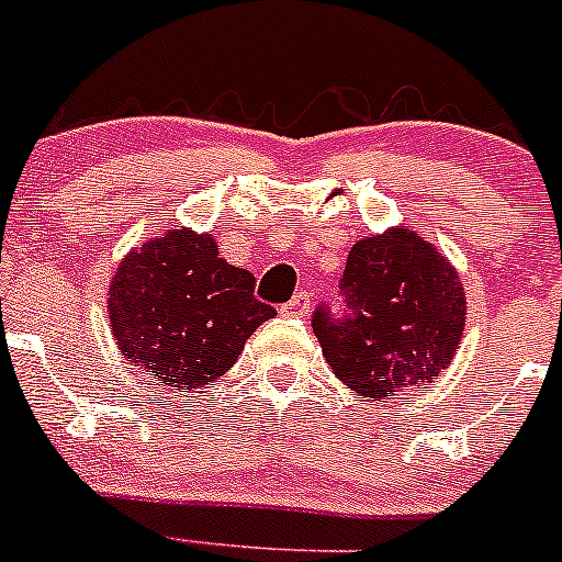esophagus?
I'll return each instance as SVG.
<instances>
[{"label":"esophagus","instance_id":"esophagus-1","mask_svg":"<svg viewBox=\"0 0 562 562\" xmlns=\"http://www.w3.org/2000/svg\"><path fill=\"white\" fill-rule=\"evenodd\" d=\"M311 305H314V297H311V292L300 289V292L294 294V297L289 300L286 305H283V314H286V316H305L311 311Z\"/></svg>","mask_w":562,"mask_h":562}]
</instances>
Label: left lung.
Segmentation results:
<instances>
[{
    "instance_id": "1",
    "label": "left lung",
    "mask_w": 562,
    "mask_h": 562,
    "mask_svg": "<svg viewBox=\"0 0 562 562\" xmlns=\"http://www.w3.org/2000/svg\"><path fill=\"white\" fill-rule=\"evenodd\" d=\"M340 311H314L324 360L346 386L386 401L452 362L465 329V297L452 265L408 229L357 240L346 259Z\"/></svg>"
}]
</instances>
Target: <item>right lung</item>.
Segmentation results:
<instances>
[{
	"label": "right lung",
	"mask_w": 562,
	"mask_h": 562,
	"mask_svg": "<svg viewBox=\"0 0 562 562\" xmlns=\"http://www.w3.org/2000/svg\"><path fill=\"white\" fill-rule=\"evenodd\" d=\"M248 270L218 257L211 235L172 229L143 243L110 283V329L132 366L194 392L233 368L276 308L254 297Z\"/></svg>",
	"instance_id": "1"
}]
</instances>
